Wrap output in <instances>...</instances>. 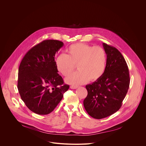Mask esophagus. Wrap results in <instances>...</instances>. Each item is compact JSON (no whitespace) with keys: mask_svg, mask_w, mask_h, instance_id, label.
Instances as JSON below:
<instances>
[{"mask_svg":"<svg viewBox=\"0 0 146 146\" xmlns=\"http://www.w3.org/2000/svg\"><path fill=\"white\" fill-rule=\"evenodd\" d=\"M78 88L77 86H70V88H71V89H76V88Z\"/></svg>","mask_w":146,"mask_h":146,"instance_id":"obj_1","label":"esophagus"}]
</instances>
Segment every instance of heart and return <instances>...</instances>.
Masks as SVG:
<instances>
[{
  "label": "heart",
  "mask_w": 146,
  "mask_h": 146,
  "mask_svg": "<svg viewBox=\"0 0 146 146\" xmlns=\"http://www.w3.org/2000/svg\"><path fill=\"white\" fill-rule=\"evenodd\" d=\"M67 54L56 57L55 64L57 70L64 76H69L77 65L78 71L68 77V84L78 86L87 81L99 80L105 71L107 56L102 47L77 43L71 45Z\"/></svg>",
  "instance_id": "heart-1"
}]
</instances>
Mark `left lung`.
Returning a JSON list of instances; mask_svg holds the SVG:
<instances>
[{"mask_svg":"<svg viewBox=\"0 0 146 146\" xmlns=\"http://www.w3.org/2000/svg\"><path fill=\"white\" fill-rule=\"evenodd\" d=\"M107 55L103 76L86 88L87 96L83 103L87 113L96 119L107 117L117 111L129 89V69L121 53L115 47L103 43Z\"/></svg>","mask_w":146,"mask_h":146,"instance_id":"8db88e82","label":"left lung"}]
</instances>
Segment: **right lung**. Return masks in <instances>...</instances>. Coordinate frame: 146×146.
Returning <instances> with one entry per match:
<instances>
[{"label": "right lung", "instance_id": "obj_1", "mask_svg": "<svg viewBox=\"0 0 146 146\" xmlns=\"http://www.w3.org/2000/svg\"><path fill=\"white\" fill-rule=\"evenodd\" d=\"M63 42L46 40L28 51L18 69V90L28 109L39 115L52 112L69 86L64 84L55 64Z\"/></svg>", "mask_w": 146, "mask_h": 146}]
</instances>
